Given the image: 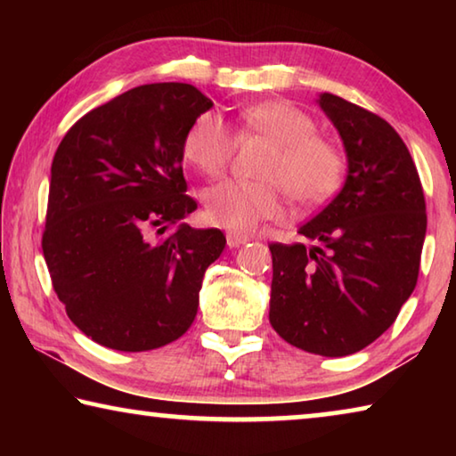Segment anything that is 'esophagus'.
I'll list each match as a JSON object with an SVG mask.
<instances>
[{
	"instance_id": "obj_1",
	"label": "esophagus",
	"mask_w": 456,
	"mask_h": 456,
	"mask_svg": "<svg viewBox=\"0 0 456 456\" xmlns=\"http://www.w3.org/2000/svg\"><path fill=\"white\" fill-rule=\"evenodd\" d=\"M247 241H249V237L243 235V233H237V231H229V233H227V245L231 247V249H235V247L243 245Z\"/></svg>"
}]
</instances>
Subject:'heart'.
Listing matches in <instances>:
<instances>
[{"label": "heart", "mask_w": 456, "mask_h": 456, "mask_svg": "<svg viewBox=\"0 0 456 456\" xmlns=\"http://www.w3.org/2000/svg\"><path fill=\"white\" fill-rule=\"evenodd\" d=\"M239 134L272 142L259 167L261 181L227 179L205 192L207 219L215 225L245 231L281 215V189L299 205L326 200L339 187L344 159L334 144L315 136L310 114L280 100L247 106ZM233 136L213 112L192 122L183 141V157L200 173L217 176L233 154Z\"/></svg>", "instance_id": "heart-1"}]
</instances>
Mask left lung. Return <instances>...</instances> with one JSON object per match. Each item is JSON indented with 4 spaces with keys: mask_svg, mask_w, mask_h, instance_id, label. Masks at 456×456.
<instances>
[{
    "mask_svg": "<svg viewBox=\"0 0 456 456\" xmlns=\"http://www.w3.org/2000/svg\"><path fill=\"white\" fill-rule=\"evenodd\" d=\"M315 102L342 138V191L297 233L272 243L269 322L320 356L360 352L395 323L419 280L427 205L411 152L384 118L330 92Z\"/></svg>",
    "mask_w": 456,
    "mask_h": 456,
    "instance_id": "left-lung-1",
    "label": "left lung"
}]
</instances>
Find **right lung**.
<instances>
[{
  "instance_id": "right-lung-1",
  "label": "right lung",
  "mask_w": 456,
  "mask_h": 456,
  "mask_svg": "<svg viewBox=\"0 0 456 456\" xmlns=\"http://www.w3.org/2000/svg\"><path fill=\"white\" fill-rule=\"evenodd\" d=\"M211 106L191 84H146L84 114L53 154L44 259L68 318L100 346L154 350L195 320L207 267L227 243L219 229L183 223L197 209L183 141Z\"/></svg>"
}]
</instances>
